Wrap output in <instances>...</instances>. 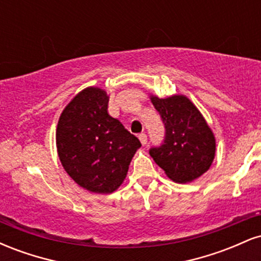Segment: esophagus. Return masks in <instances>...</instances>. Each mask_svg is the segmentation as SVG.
I'll return each mask as SVG.
<instances>
[{
    "label": "esophagus",
    "mask_w": 261,
    "mask_h": 261,
    "mask_svg": "<svg viewBox=\"0 0 261 261\" xmlns=\"http://www.w3.org/2000/svg\"><path fill=\"white\" fill-rule=\"evenodd\" d=\"M139 140H140V142L142 143L143 146H145L146 143H147V136H146V134H140L139 135Z\"/></svg>",
    "instance_id": "1"
}]
</instances>
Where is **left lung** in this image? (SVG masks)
<instances>
[{"mask_svg": "<svg viewBox=\"0 0 261 261\" xmlns=\"http://www.w3.org/2000/svg\"><path fill=\"white\" fill-rule=\"evenodd\" d=\"M166 126V140L149 154L170 180L187 184L200 178L214 162L216 139L207 121L187 95H149Z\"/></svg>", "mask_w": 261, "mask_h": 261, "instance_id": "8db88e82", "label": "left lung"}]
</instances>
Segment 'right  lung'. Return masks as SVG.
I'll use <instances>...</instances> for the list:
<instances>
[{
	"label": "right lung",
	"mask_w": 261,
	"mask_h": 261,
	"mask_svg": "<svg viewBox=\"0 0 261 261\" xmlns=\"http://www.w3.org/2000/svg\"><path fill=\"white\" fill-rule=\"evenodd\" d=\"M109 95L87 87L62 110L56 127V148L62 167L81 188L112 194L126 178L141 147L139 139L108 114Z\"/></svg>",
	"instance_id": "1"
}]
</instances>
